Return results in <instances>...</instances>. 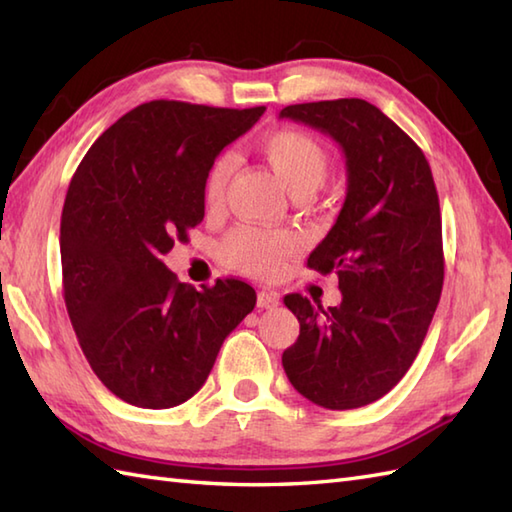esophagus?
<instances>
[{
  "label": "esophagus",
  "instance_id": "34e87169",
  "mask_svg": "<svg viewBox=\"0 0 512 512\" xmlns=\"http://www.w3.org/2000/svg\"><path fill=\"white\" fill-rule=\"evenodd\" d=\"M257 306L259 308H266V310H273L279 306V295L273 290H262L257 295Z\"/></svg>",
  "mask_w": 512,
  "mask_h": 512
}]
</instances>
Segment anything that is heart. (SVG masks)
<instances>
[{
	"instance_id": "heart-1",
	"label": "heart",
	"mask_w": 512,
	"mask_h": 512,
	"mask_svg": "<svg viewBox=\"0 0 512 512\" xmlns=\"http://www.w3.org/2000/svg\"><path fill=\"white\" fill-rule=\"evenodd\" d=\"M270 169L275 171L279 182L295 195H306L317 191L328 180L330 156L317 138L297 129H279L268 134L259 143ZM235 158L231 154L217 156L204 176V200L206 204H220L228 180L233 176ZM295 248V239L288 233L264 231V228L242 226L226 237L222 244V255L228 264L244 273L257 277H270L281 268L284 257Z\"/></svg>"
}]
</instances>
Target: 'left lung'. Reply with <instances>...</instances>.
Masks as SVG:
<instances>
[{"label": "left lung", "mask_w": 512, "mask_h": 512, "mask_svg": "<svg viewBox=\"0 0 512 512\" xmlns=\"http://www.w3.org/2000/svg\"><path fill=\"white\" fill-rule=\"evenodd\" d=\"M279 118L334 138L345 154L347 195L308 268L339 277L341 303L323 308L286 295L299 319L281 356L301 396L325 409L383 398L407 374L438 308L444 255L436 182L422 149L363 99L288 105Z\"/></svg>", "instance_id": "1"}]
</instances>
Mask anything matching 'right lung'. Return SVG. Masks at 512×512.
Instances as JSON below:
<instances>
[{"instance_id":"add662e5","label":"right lung","mask_w":512,"mask_h":512,"mask_svg":"<svg viewBox=\"0 0 512 512\" xmlns=\"http://www.w3.org/2000/svg\"><path fill=\"white\" fill-rule=\"evenodd\" d=\"M266 107L149 101L105 129L72 176L61 213L63 299L81 350L114 396L143 409L189 400L255 290H195L162 264L204 217V176Z\"/></svg>"}]
</instances>
